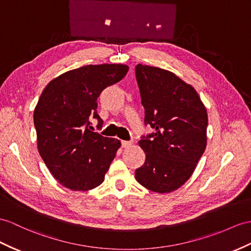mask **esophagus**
Returning a JSON list of instances; mask_svg holds the SVG:
<instances>
[{
    "mask_svg": "<svg viewBox=\"0 0 251 251\" xmlns=\"http://www.w3.org/2000/svg\"><path fill=\"white\" fill-rule=\"evenodd\" d=\"M131 145H132L131 142H126V140H121V147H122V148H129Z\"/></svg>",
    "mask_w": 251,
    "mask_h": 251,
    "instance_id": "obj_1",
    "label": "esophagus"
}]
</instances>
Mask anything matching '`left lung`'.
<instances>
[{"mask_svg": "<svg viewBox=\"0 0 251 251\" xmlns=\"http://www.w3.org/2000/svg\"><path fill=\"white\" fill-rule=\"evenodd\" d=\"M135 75L145 125L154 130L138 143L146 161L135 179L152 192L170 193L189 179L205 150L206 109L194 87L173 72L138 64Z\"/></svg>", "mask_w": 251, "mask_h": 251, "instance_id": "8db88e82", "label": "left lung"}]
</instances>
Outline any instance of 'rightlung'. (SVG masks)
<instances>
[{
	"label": "right lung",
	"mask_w": 251,
	"mask_h": 251,
	"mask_svg": "<svg viewBox=\"0 0 251 251\" xmlns=\"http://www.w3.org/2000/svg\"><path fill=\"white\" fill-rule=\"evenodd\" d=\"M127 71L120 64L87 65L63 73L42 91L34 111L38 151L63 186L84 192L104 181L120 140L90 131L89 118L102 126L98 98Z\"/></svg>",
	"instance_id": "1"
}]
</instances>
